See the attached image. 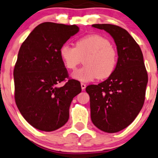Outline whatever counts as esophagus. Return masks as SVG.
<instances>
[{"mask_svg":"<svg viewBox=\"0 0 158 158\" xmlns=\"http://www.w3.org/2000/svg\"><path fill=\"white\" fill-rule=\"evenodd\" d=\"M81 89H82V90H84L86 86V84H84V83H81Z\"/></svg>","mask_w":158,"mask_h":158,"instance_id":"1","label":"esophagus"}]
</instances>
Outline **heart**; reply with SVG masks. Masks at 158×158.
I'll list each match as a JSON object with an SVG mask.
<instances>
[{
	"label": "heart",
	"mask_w": 158,
	"mask_h": 158,
	"mask_svg": "<svg viewBox=\"0 0 158 158\" xmlns=\"http://www.w3.org/2000/svg\"><path fill=\"white\" fill-rule=\"evenodd\" d=\"M60 55L68 69L74 70L84 58L83 67L73 72L72 77L80 81L106 79L116 67L117 52L110 41L100 35H87L79 38L75 47L64 44Z\"/></svg>",
	"instance_id": "obj_1"
}]
</instances>
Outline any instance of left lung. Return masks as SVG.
Here are the masks:
<instances>
[{
	"instance_id": "8db88e82",
	"label": "left lung",
	"mask_w": 158,
	"mask_h": 158,
	"mask_svg": "<svg viewBox=\"0 0 158 158\" xmlns=\"http://www.w3.org/2000/svg\"><path fill=\"white\" fill-rule=\"evenodd\" d=\"M92 27L111 35L118 58L109 78L86 88L90 96L91 118L102 131L116 133L128 126L143 108L148 73L140 48L126 30L110 24H94Z\"/></svg>"
}]
</instances>
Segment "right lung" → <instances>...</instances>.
<instances>
[{
  "label": "right lung",
  "mask_w": 158,
  "mask_h": 158,
  "mask_svg": "<svg viewBox=\"0 0 158 158\" xmlns=\"http://www.w3.org/2000/svg\"><path fill=\"white\" fill-rule=\"evenodd\" d=\"M77 25L46 22L35 28L23 42L14 68L15 100L32 126L53 131L67 123L73 98L81 91L80 82L69 79L60 49L79 32Z\"/></svg>",
  "instance_id": "right-lung-1"
}]
</instances>
